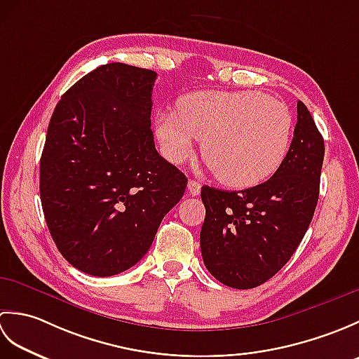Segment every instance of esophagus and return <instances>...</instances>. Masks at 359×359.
Segmentation results:
<instances>
[{
    "label": "esophagus",
    "instance_id": "1",
    "mask_svg": "<svg viewBox=\"0 0 359 359\" xmlns=\"http://www.w3.org/2000/svg\"><path fill=\"white\" fill-rule=\"evenodd\" d=\"M201 188H202V185L199 184V182H196L193 179L188 182V191H189V194H191V196H199L201 194Z\"/></svg>",
    "mask_w": 359,
    "mask_h": 359
}]
</instances>
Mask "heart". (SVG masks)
<instances>
[{"instance_id":"heart-1","label":"heart","mask_w":359,"mask_h":359,"mask_svg":"<svg viewBox=\"0 0 359 359\" xmlns=\"http://www.w3.org/2000/svg\"><path fill=\"white\" fill-rule=\"evenodd\" d=\"M156 134L165 156L182 163L203 142V158L220 184L251 188L276 172L288 156L293 117L278 98L256 90H205L187 95L179 112H160Z\"/></svg>"}]
</instances>
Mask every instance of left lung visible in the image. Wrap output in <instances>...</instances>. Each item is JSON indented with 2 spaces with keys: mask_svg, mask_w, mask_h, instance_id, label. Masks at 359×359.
I'll return each mask as SVG.
<instances>
[{
  "mask_svg": "<svg viewBox=\"0 0 359 359\" xmlns=\"http://www.w3.org/2000/svg\"><path fill=\"white\" fill-rule=\"evenodd\" d=\"M323 160V135L297 102L292 147L269 180L242 191L202 188L201 250L212 276L233 288H255L288 262L313 219Z\"/></svg>",
  "mask_w": 359,
  "mask_h": 359,
  "instance_id": "1",
  "label": "left lung"
}]
</instances>
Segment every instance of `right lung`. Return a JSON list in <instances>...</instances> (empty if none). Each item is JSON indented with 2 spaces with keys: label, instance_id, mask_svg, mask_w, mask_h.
<instances>
[{
  "label": "right lung",
  "instance_id": "1",
  "mask_svg": "<svg viewBox=\"0 0 359 359\" xmlns=\"http://www.w3.org/2000/svg\"><path fill=\"white\" fill-rule=\"evenodd\" d=\"M157 74L108 63L53 109L40 160L46 224L60 253L93 276L131 269L185 193V174L158 154L151 131Z\"/></svg>",
  "mask_w": 359,
  "mask_h": 359
}]
</instances>
